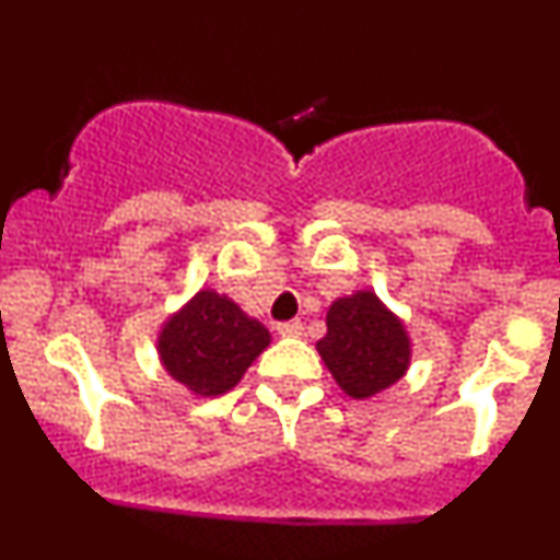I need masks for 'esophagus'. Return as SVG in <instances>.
Segmentation results:
<instances>
[{
    "instance_id": "obj_1",
    "label": "esophagus",
    "mask_w": 560,
    "mask_h": 560,
    "mask_svg": "<svg viewBox=\"0 0 560 560\" xmlns=\"http://www.w3.org/2000/svg\"><path fill=\"white\" fill-rule=\"evenodd\" d=\"M279 336H301L303 332V322L301 319H290V322H279L276 325Z\"/></svg>"
}]
</instances>
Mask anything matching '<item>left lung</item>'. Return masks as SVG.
<instances>
[{"mask_svg":"<svg viewBox=\"0 0 560 560\" xmlns=\"http://www.w3.org/2000/svg\"><path fill=\"white\" fill-rule=\"evenodd\" d=\"M338 387L352 398H371L395 385L409 365L404 325L374 292L341 298L327 312V336L316 343Z\"/></svg>","mask_w":560,"mask_h":560,"instance_id":"8db88e82","label":"left lung"}]
</instances>
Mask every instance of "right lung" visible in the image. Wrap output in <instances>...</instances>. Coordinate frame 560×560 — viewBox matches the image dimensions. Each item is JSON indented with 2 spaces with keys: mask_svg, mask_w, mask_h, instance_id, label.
Wrapping results in <instances>:
<instances>
[{
  "mask_svg": "<svg viewBox=\"0 0 560 560\" xmlns=\"http://www.w3.org/2000/svg\"><path fill=\"white\" fill-rule=\"evenodd\" d=\"M270 343L268 330L228 298L202 290L175 314L160 336V354L171 376L197 395H222L246 374Z\"/></svg>",
  "mask_w": 560,
  "mask_h": 560,
  "instance_id": "right-lung-1",
  "label": "right lung"
}]
</instances>
